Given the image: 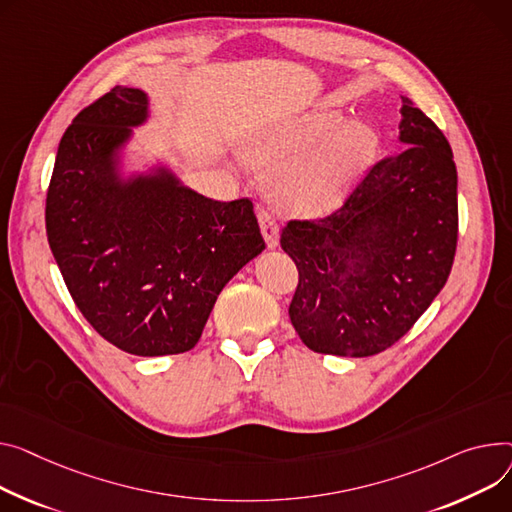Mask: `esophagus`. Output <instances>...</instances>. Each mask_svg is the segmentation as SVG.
Wrapping results in <instances>:
<instances>
[{"mask_svg":"<svg viewBox=\"0 0 512 512\" xmlns=\"http://www.w3.org/2000/svg\"><path fill=\"white\" fill-rule=\"evenodd\" d=\"M259 224H261V232H263L267 247H271V249L278 247L280 245V226H278L276 218L263 210L259 214Z\"/></svg>","mask_w":512,"mask_h":512,"instance_id":"obj_1","label":"esophagus"}]
</instances>
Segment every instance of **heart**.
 <instances>
[{
  "instance_id": "1",
  "label": "heart",
  "mask_w": 512,
  "mask_h": 512,
  "mask_svg": "<svg viewBox=\"0 0 512 512\" xmlns=\"http://www.w3.org/2000/svg\"><path fill=\"white\" fill-rule=\"evenodd\" d=\"M381 150L372 123L337 109L257 129L241 142V156L253 166H282L274 181L280 208L294 216L335 210L368 173Z\"/></svg>"
}]
</instances>
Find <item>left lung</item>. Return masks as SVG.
<instances>
[{"label":"left lung","mask_w":512,"mask_h":512,"mask_svg":"<svg viewBox=\"0 0 512 512\" xmlns=\"http://www.w3.org/2000/svg\"><path fill=\"white\" fill-rule=\"evenodd\" d=\"M403 152L374 164L344 206L290 220L298 269L290 321L306 348L364 358L414 327L447 284L457 251V168L442 131L401 98Z\"/></svg>","instance_id":"obj_1"}]
</instances>
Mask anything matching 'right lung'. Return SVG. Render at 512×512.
Returning a JSON list of instances; mask_svg holds the SVG:
<instances>
[{
  "instance_id": "obj_1",
  "label": "right lung",
  "mask_w": 512,
  "mask_h": 512,
  "mask_svg": "<svg viewBox=\"0 0 512 512\" xmlns=\"http://www.w3.org/2000/svg\"><path fill=\"white\" fill-rule=\"evenodd\" d=\"M148 94L115 86L76 115L47 191V238L80 313L119 350H191L222 288L265 241L251 199L216 201L168 168L121 177Z\"/></svg>"
}]
</instances>
